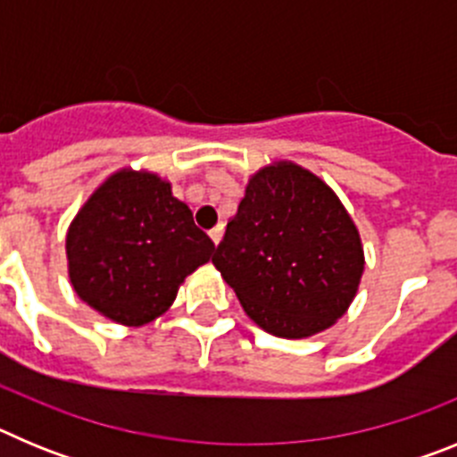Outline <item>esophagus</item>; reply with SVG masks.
Instances as JSON below:
<instances>
[{
    "instance_id": "34e87169",
    "label": "esophagus",
    "mask_w": 457,
    "mask_h": 457,
    "mask_svg": "<svg viewBox=\"0 0 457 457\" xmlns=\"http://www.w3.org/2000/svg\"><path fill=\"white\" fill-rule=\"evenodd\" d=\"M221 236H224V226H215V228H212V231H210V240L215 242V247L217 245H220L221 242Z\"/></svg>"
}]
</instances>
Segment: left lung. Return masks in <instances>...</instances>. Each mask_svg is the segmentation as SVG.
Wrapping results in <instances>:
<instances>
[{
	"mask_svg": "<svg viewBox=\"0 0 457 457\" xmlns=\"http://www.w3.org/2000/svg\"><path fill=\"white\" fill-rule=\"evenodd\" d=\"M212 263L258 327L306 338L353 304L364 247L329 185L300 164L274 162L249 179Z\"/></svg>",
	"mask_w": 457,
	"mask_h": 457,
	"instance_id": "left-lung-1",
	"label": "left lung"
}]
</instances>
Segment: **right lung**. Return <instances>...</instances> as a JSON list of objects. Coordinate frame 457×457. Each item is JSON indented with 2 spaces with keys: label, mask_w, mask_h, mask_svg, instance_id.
Instances as JSON below:
<instances>
[{
  "label": "right lung",
  "mask_w": 457,
  "mask_h": 457,
  "mask_svg": "<svg viewBox=\"0 0 457 457\" xmlns=\"http://www.w3.org/2000/svg\"><path fill=\"white\" fill-rule=\"evenodd\" d=\"M212 240L157 173H112L68 226V277L91 309L141 327L173 304L180 284L212 256Z\"/></svg>",
  "instance_id": "1"
}]
</instances>
